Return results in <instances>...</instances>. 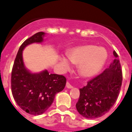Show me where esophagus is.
Returning <instances> with one entry per match:
<instances>
[{
	"label": "esophagus",
	"mask_w": 132,
	"mask_h": 132,
	"mask_svg": "<svg viewBox=\"0 0 132 132\" xmlns=\"http://www.w3.org/2000/svg\"><path fill=\"white\" fill-rule=\"evenodd\" d=\"M66 87H67L68 88H73V86H72V85L70 84V83H69V82H67V83H66Z\"/></svg>",
	"instance_id": "obj_1"
}]
</instances>
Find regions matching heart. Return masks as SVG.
<instances>
[{"label":"heart","instance_id":"b5f03b06","mask_svg":"<svg viewBox=\"0 0 132 132\" xmlns=\"http://www.w3.org/2000/svg\"><path fill=\"white\" fill-rule=\"evenodd\" d=\"M68 58L72 63L79 65L81 76L90 77L102 70L108 59V53L103 47L88 44L72 49L68 53ZM70 61L65 57L60 58L61 64L65 70L71 67Z\"/></svg>","mask_w":132,"mask_h":132}]
</instances>
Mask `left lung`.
<instances>
[{
  "label": "left lung",
  "instance_id": "obj_1",
  "mask_svg": "<svg viewBox=\"0 0 132 132\" xmlns=\"http://www.w3.org/2000/svg\"><path fill=\"white\" fill-rule=\"evenodd\" d=\"M115 57L108 68L88 81L87 85L79 88L80 95L76 109L87 119L100 117L113 106L120 93L122 81V72L116 51Z\"/></svg>",
  "mask_w": 132,
  "mask_h": 132
}]
</instances>
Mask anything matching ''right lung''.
<instances>
[{"label": "right lung", "mask_w": 132, "mask_h": 132, "mask_svg": "<svg viewBox=\"0 0 132 132\" xmlns=\"http://www.w3.org/2000/svg\"><path fill=\"white\" fill-rule=\"evenodd\" d=\"M45 32H39L30 37L19 47L13 63L11 87L13 98L23 111L32 115L44 113L53 102L56 93L64 88L66 79L62 75L52 74L44 70L30 73L24 67V48L33 43L42 42Z\"/></svg>", "instance_id": "1"}]
</instances>
